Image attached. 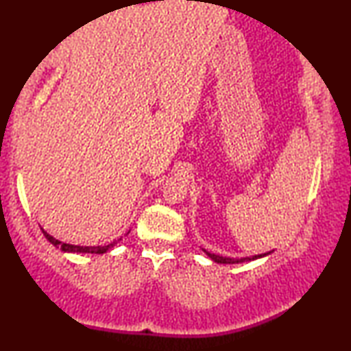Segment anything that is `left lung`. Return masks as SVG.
Segmentation results:
<instances>
[{"instance_id":"1","label":"left lung","mask_w":351,"mask_h":351,"mask_svg":"<svg viewBox=\"0 0 351 351\" xmlns=\"http://www.w3.org/2000/svg\"><path fill=\"white\" fill-rule=\"evenodd\" d=\"M208 256L213 258L214 262L217 263H241V262H249V261H256V258H261V257H265L268 256L270 252H265V254H258V256H252V257H243V258H230V257H222V256H215V254H210L208 251H204Z\"/></svg>"}]
</instances>
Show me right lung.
Listing matches in <instances>:
<instances>
[{"mask_svg":"<svg viewBox=\"0 0 351 351\" xmlns=\"http://www.w3.org/2000/svg\"><path fill=\"white\" fill-rule=\"evenodd\" d=\"M43 234H45L47 241H49L51 244H54L56 247H60L62 251H64V252H80V254H104V252H107L108 249H112V247L114 246V244H117L118 241H121V238H119V239H117V241H113V243L107 244V246H75V244H66V243H60L59 239L52 238L49 233L45 232V230H43Z\"/></svg>","mask_w":351,"mask_h":351,"instance_id":"obj_1","label":"right lung"}]
</instances>
